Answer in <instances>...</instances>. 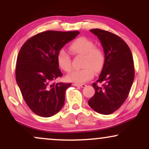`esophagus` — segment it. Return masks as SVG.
Segmentation results:
<instances>
[{
	"instance_id": "34e87169",
	"label": "esophagus",
	"mask_w": 149,
	"mask_h": 149,
	"mask_svg": "<svg viewBox=\"0 0 149 149\" xmlns=\"http://www.w3.org/2000/svg\"><path fill=\"white\" fill-rule=\"evenodd\" d=\"M73 85L77 87H80V88H85V87L86 86L85 84H77V83H74V84H73Z\"/></svg>"
}]
</instances>
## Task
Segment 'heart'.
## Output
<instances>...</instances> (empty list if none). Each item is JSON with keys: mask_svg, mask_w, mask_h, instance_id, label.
<instances>
[{"mask_svg": "<svg viewBox=\"0 0 149 149\" xmlns=\"http://www.w3.org/2000/svg\"><path fill=\"white\" fill-rule=\"evenodd\" d=\"M70 48L75 54L83 55L82 66L80 70H73L68 73L66 79L69 82L77 84L83 83L92 79L95 71L99 72L104 66L105 56L102 49L95 47V43L86 38H78L71 44ZM57 64L61 69L68 72L71 69V60L69 54L64 49H61L57 56Z\"/></svg>", "mask_w": 149, "mask_h": 149, "instance_id": "obj_1", "label": "heart"}]
</instances>
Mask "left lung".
Returning <instances> with one entry per match:
<instances>
[{
    "instance_id": "8db88e82",
    "label": "left lung",
    "mask_w": 149,
    "mask_h": 149,
    "mask_svg": "<svg viewBox=\"0 0 149 149\" xmlns=\"http://www.w3.org/2000/svg\"><path fill=\"white\" fill-rule=\"evenodd\" d=\"M90 31L100 40L105 61L97 80L104 84H92L95 93L88 104L99 113L109 115L118 110L129 95L134 78V61L130 47L119 36L100 29Z\"/></svg>"
}]
</instances>
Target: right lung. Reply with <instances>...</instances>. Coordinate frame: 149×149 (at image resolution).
I'll list each match as a JSON object with an SVG mask.
<instances>
[{
  "label": "right lung",
  "mask_w": 149,
  "mask_h": 149,
  "mask_svg": "<svg viewBox=\"0 0 149 149\" xmlns=\"http://www.w3.org/2000/svg\"><path fill=\"white\" fill-rule=\"evenodd\" d=\"M79 31H47L33 36L22 45L17 59L16 80L31 110L41 117L54 116L64 106L71 83H52L62 76L57 56Z\"/></svg>",
  "instance_id": "obj_1"
}]
</instances>
